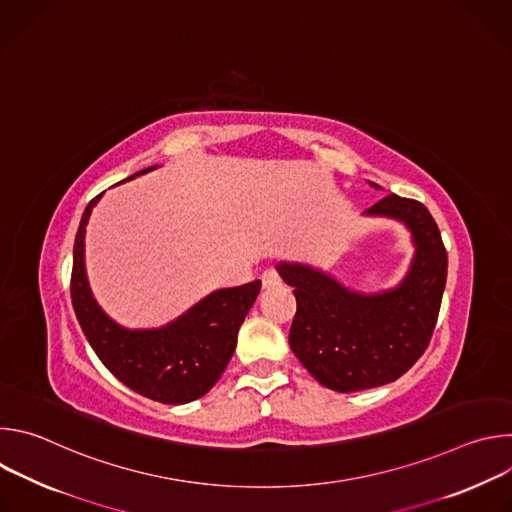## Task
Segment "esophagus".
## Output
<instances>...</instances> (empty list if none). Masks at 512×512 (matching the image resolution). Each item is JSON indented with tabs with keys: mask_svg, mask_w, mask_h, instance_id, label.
Returning a JSON list of instances; mask_svg holds the SVG:
<instances>
[{
	"mask_svg": "<svg viewBox=\"0 0 512 512\" xmlns=\"http://www.w3.org/2000/svg\"><path fill=\"white\" fill-rule=\"evenodd\" d=\"M261 281H263V287L265 289H271V287H277L281 283L279 279V273L275 269H267L263 275H261Z\"/></svg>",
	"mask_w": 512,
	"mask_h": 512,
	"instance_id": "esophagus-1",
	"label": "esophagus"
}]
</instances>
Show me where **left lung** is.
<instances>
[{
  "mask_svg": "<svg viewBox=\"0 0 512 512\" xmlns=\"http://www.w3.org/2000/svg\"><path fill=\"white\" fill-rule=\"evenodd\" d=\"M364 216L395 218L411 233L415 253L397 287L360 294L312 265L277 263L298 302L289 346L320 385L338 393L393 383L413 367L431 340L448 277L440 229L421 202L389 194Z\"/></svg>",
  "mask_w": 512,
  "mask_h": 512,
  "instance_id": "8db88e82",
  "label": "left lung"
}]
</instances>
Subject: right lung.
<instances>
[{
	"instance_id": "add662e5",
	"label": "right lung",
	"mask_w": 512,
	"mask_h": 512,
	"mask_svg": "<svg viewBox=\"0 0 512 512\" xmlns=\"http://www.w3.org/2000/svg\"><path fill=\"white\" fill-rule=\"evenodd\" d=\"M156 168H145L127 180ZM101 196L87 204L72 251L70 298L77 320L99 360L131 391L168 405L200 399L225 373L261 281L216 289L162 328H123L93 298L85 269V231Z\"/></svg>"
}]
</instances>
